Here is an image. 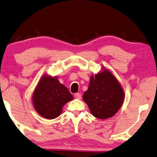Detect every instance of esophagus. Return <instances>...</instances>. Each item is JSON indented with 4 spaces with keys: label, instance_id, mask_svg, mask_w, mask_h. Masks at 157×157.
I'll list each match as a JSON object with an SVG mask.
<instances>
[{
    "label": "esophagus",
    "instance_id": "esophagus-1",
    "mask_svg": "<svg viewBox=\"0 0 157 157\" xmlns=\"http://www.w3.org/2000/svg\"><path fill=\"white\" fill-rule=\"evenodd\" d=\"M74 96L77 98V99H81V94H79V93H76V94H75Z\"/></svg>",
    "mask_w": 157,
    "mask_h": 157
}]
</instances>
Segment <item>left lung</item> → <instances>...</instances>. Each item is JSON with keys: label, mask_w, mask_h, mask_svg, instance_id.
I'll use <instances>...</instances> for the list:
<instances>
[{"label": "left lung", "mask_w": 157, "mask_h": 157, "mask_svg": "<svg viewBox=\"0 0 157 157\" xmlns=\"http://www.w3.org/2000/svg\"><path fill=\"white\" fill-rule=\"evenodd\" d=\"M124 98L121 84L107 69L91 77L89 88L83 96L91 113L100 119L115 115L121 107Z\"/></svg>", "instance_id": "8db88e82"}]
</instances>
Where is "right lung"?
I'll use <instances>...</instances> for the list:
<instances>
[{
    "label": "right lung",
    "instance_id": "obj_1",
    "mask_svg": "<svg viewBox=\"0 0 157 157\" xmlns=\"http://www.w3.org/2000/svg\"><path fill=\"white\" fill-rule=\"evenodd\" d=\"M32 98L36 111L41 117L53 119L61 115L63 106L74 97L56 77L44 76L36 86Z\"/></svg>",
    "mask_w": 157,
    "mask_h": 157
}]
</instances>
